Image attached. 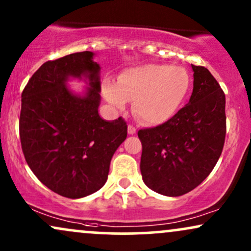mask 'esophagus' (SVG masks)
<instances>
[{"instance_id": "1", "label": "esophagus", "mask_w": 251, "mask_h": 251, "mask_svg": "<svg viewBox=\"0 0 251 251\" xmlns=\"http://www.w3.org/2000/svg\"><path fill=\"white\" fill-rule=\"evenodd\" d=\"M135 132H136V128L135 126H132L131 125L128 126V134L129 135H134Z\"/></svg>"}]
</instances>
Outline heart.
I'll use <instances>...</instances> for the list:
<instances>
[{"instance_id": "b5f03b06", "label": "heart", "mask_w": 251, "mask_h": 251, "mask_svg": "<svg viewBox=\"0 0 251 251\" xmlns=\"http://www.w3.org/2000/svg\"><path fill=\"white\" fill-rule=\"evenodd\" d=\"M189 73L183 67L146 64L126 69L119 82L103 81L102 89L107 101L116 108H125L134 100L132 109L141 121L157 126L173 119L190 90Z\"/></svg>"}]
</instances>
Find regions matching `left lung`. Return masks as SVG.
<instances>
[{"label":"left lung","mask_w":251,"mask_h":251,"mask_svg":"<svg viewBox=\"0 0 251 251\" xmlns=\"http://www.w3.org/2000/svg\"><path fill=\"white\" fill-rule=\"evenodd\" d=\"M191 68L194 89L188 104L163 125L137 134L143 182L166 196L184 195L201 184L225 146V93L207 68Z\"/></svg>","instance_id":"1"}]
</instances>
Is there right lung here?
<instances>
[{"label": "right lung", "mask_w": 251, "mask_h": 251, "mask_svg": "<svg viewBox=\"0 0 251 251\" xmlns=\"http://www.w3.org/2000/svg\"><path fill=\"white\" fill-rule=\"evenodd\" d=\"M94 52H75L43 63L22 93L20 138L31 172L50 190L68 199L95 193L107 182L114 152L126 138L122 117L105 121L100 64ZM70 77H85L83 96L66 87Z\"/></svg>", "instance_id": "add662e5"}]
</instances>
